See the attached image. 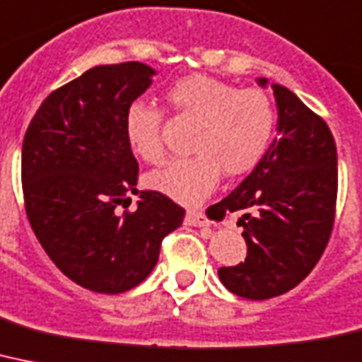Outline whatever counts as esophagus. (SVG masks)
<instances>
[{
    "label": "esophagus",
    "mask_w": 362,
    "mask_h": 362,
    "mask_svg": "<svg viewBox=\"0 0 362 362\" xmlns=\"http://www.w3.org/2000/svg\"><path fill=\"white\" fill-rule=\"evenodd\" d=\"M184 221H186V225H193V227H208L210 225V221L201 210H187Z\"/></svg>",
    "instance_id": "obj_1"
}]
</instances>
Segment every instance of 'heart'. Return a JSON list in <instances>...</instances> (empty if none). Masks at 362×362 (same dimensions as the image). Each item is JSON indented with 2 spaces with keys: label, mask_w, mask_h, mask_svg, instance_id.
Returning a JSON list of instances; mask_svg holds the SVG:
<instances>
[{
  "label": "heart",
  "mask_w": 362,
  "mask_h": 362,
  "mask_svg": "<svg viewBox=\"0 0 362 362\" xmlns=\"http://www.w3.org/2000/svg\"><path fill=\"white\" fill-rule=\"evenodd\" d=\"M169 110L197 122L189 143L191 158L169 161L146 176L152 189L182 204H197L216 189L221 173L245 175L266 154L275 107L262 89H236L204 74L180 78L165 93ZM165 113L158 105L134 100L124 111V135L141 160L160 163L165 158Z\"/></svg>",
  "instance_id": "b5f03b06"
}]
</instances>
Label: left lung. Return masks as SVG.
Wrapping results in <instances>:
<instances>
[{"mask_svg":"<svg viewBox=\"0 0 362 362\" xmlns=\"http://www.w3.org/2000/svg\"><path fill=\"white\" fill-rule=\"evenodd\" d=\"M266 79H260V85ZM279 139L245 180L217 202L221 219L242 211L245 262L221 267V283L245 299H269L298 286L327 247L339 191L333 134L318 113L273 85Z\"/></svg>","mask_w":362,"mask_h":362,"instance_id":"8db88e82","label":"left lung"}]
</instances>
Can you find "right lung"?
I'll list each match as a JSON object with an SVG mask.
<instances>
[{"label":"right lung","mask_w":362,"mask_h":362,"mask_svg":"<svg viewBox=\"0 0 362 362\" xmlns=\"http://www.w3.org/2000/svg\"><path fill=\"white\" fill-rule=\"evenodd\" d=\"M137 61L102 64L52 90L22 145L23 204L52 262L76 284L120 293L154 269L163 238L186 210L160 191H141L139 163L124 135V111L152 83Z\"/></svg>","instance_id":"obj_1"}]
</instances>
